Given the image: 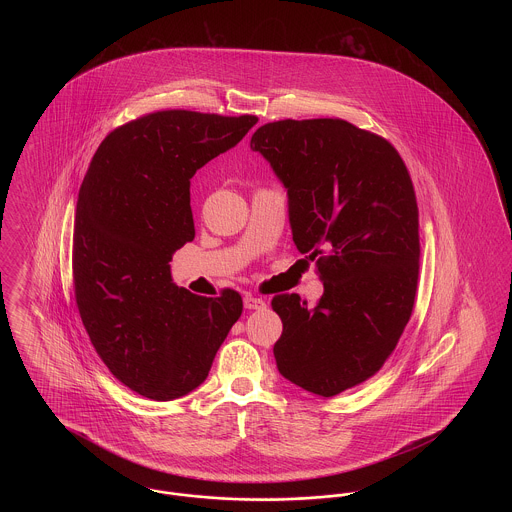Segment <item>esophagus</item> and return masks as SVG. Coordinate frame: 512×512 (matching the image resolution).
Listing matches in <instances>:
<instances>
[{"instance_id":"obj_1","label":"esophagus","mask_w":512,"mask_h":512,"mask_svg":"<svg viewBox=\"0 0 512 512\" xmlns=\"http://www.w3.org/2000/svg\"><path fill=\"white\" fill-rule=\"evenodd\" d=\"M245 309H265L267 303L263 297H257V295H251V293H245L244 297Z\"/></svg>"}]
</instances>
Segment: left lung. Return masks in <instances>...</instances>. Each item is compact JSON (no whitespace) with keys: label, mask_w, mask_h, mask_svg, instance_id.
<instances>
[{"label":"left lung","mask_w":512,"mask_h":512,"mask_svg":"<svg viewBox=\"0 0 512 512\" xmlns=\"http://www.w3.org/2000/svg\"><path fill=\"white\" fill-rule=\"evenodd\" d=\"M288 192L293 244L324 293L272 299L284 330L280 374L332 397L374 376L401 338L418 284V207L388 140L341 119L268 122L251 136Z\"/></svg>","instance_id":"left-lung-1"}]
</instances>
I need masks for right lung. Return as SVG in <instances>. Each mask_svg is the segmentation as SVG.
Returning <instances> with one entry per match:
<instances>
[{
  "label": "right lung",
  "instance_id": "1",
  "mask_svg": "<svg viewBox=\"0 0 512 512\" xmlns=\"http://www.w3.org/2000/svg\"><path fill=\"white\" fill-rule=\"evenodd\" d=\"M257 117L157 111L115 128L82 180L74 217V297L111 374L144 397L201 386L242 295L203 297L172 282V253L195 236L190 178L236 146Z\"/></svg>",
  "mask_w": 512,
  "mask_h": 512
}]
</instances>
